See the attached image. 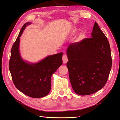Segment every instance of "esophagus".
I'll use <instances>...</instances> for the list:
<instances>
[{"label":"esophagus","instance_id":"esophagus-1","mask_svg":"<svg viewBox=\"0 0 120 120\" xmlns=\"http://www.w3.org/2000/svg\"><path fill=\"white\" fill-rule=\"evenodd\" d=\"M62 60H63V63H64V64H66L67 62L68 61V56L66 54H64V55L62 56Z\"/></svg>","mask_w":120,"mask_h":120}]
</instances>
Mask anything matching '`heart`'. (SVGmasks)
<instances>
[{
	"label": "heart",
	"instance_id": "1",
	"mask_svg": "<svg viewBox=\"0 0 120 120\" xmlns=\"http://www.w3.org/2000/svg\"><path fill=\"white\" fill-rule=\"evenodd\" d=\"M77 29H73L72 31V34H75L76 32H77ZM83 36H84V34H80V35L79 36V38H78V39H79V40H81V39H82L83 38Z\"/></svg>",
	"mask_w": 120,
	"mask_h": 120
}]
</instances>
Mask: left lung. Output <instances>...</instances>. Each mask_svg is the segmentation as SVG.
<instances>
[{"label":"left lung","instance_id":"1","mask_svg":"<svg viewBox=\"0 0 120 120\" xmlns=\"http://www.w3.org/2000/svg\"><path fill=\"white\" fill-rule=\"evenodd\" d=\"M67 54L70 81L77 94L90 95L105 86L112 67L111 49L107 38L96 22L91 38L71 43Z\"/></svg>","mask_w":120,"mask_h":120}]
</instances>
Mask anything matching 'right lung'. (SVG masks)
I'll list each match as a JSON object with an SVG mask.
<instances>
[{
    "label": "right lung",
    "mask_w": 120,
    "mask_h": 120,
    "mask_svg": "<svg viewBox=\"0 0 120 120\" xmlns=\"http://www.w3.org/2000/svg\"><path fill=\"white\" fill-rule=\"evenodd\" d=\"M31 22L24 24L11 50L9 68L12 79L17 89L31 98L46 96L51 90V78L62 64L60 52L47 56L36 63L23 60L19 52L20 37L23 30Z\"/></svg>",
    "instance_id": "right-lung-1"
}]
</instances>
